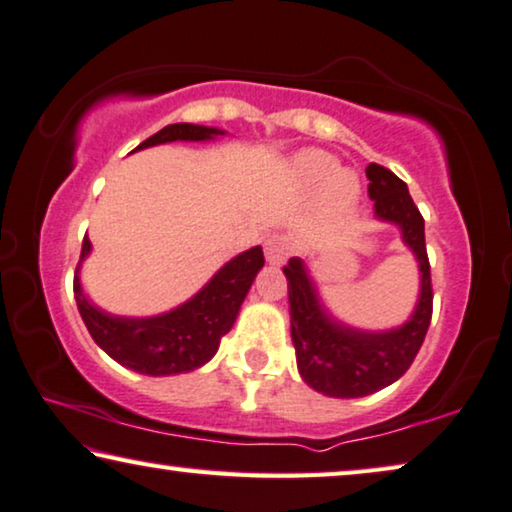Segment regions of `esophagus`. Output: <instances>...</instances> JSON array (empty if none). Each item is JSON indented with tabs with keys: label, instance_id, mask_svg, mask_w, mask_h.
<instances>
[{
	"label": "esophagus",
	"instance_id": "esophagus-1",
	"mask_svg": "<svg viewBox=\"0 0 512 512\" xmlns=\"http://www.w3.org/2000/svg\"><path fill=\"white\" fill-rule=\"evenodd\" d=\"M264 253L266 259H269V264H283L287 257L292 255V243L287 236H271V239H266L264 243Z\"/></svg>",
	"mask_w": 512,
	"mask_h": 512
}]
</instances>
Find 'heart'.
<instances>
[{"mask_svg":"<svg viewBox=\"0 0 512 512\" xmlns=\"http://www.w3.org/2000/svg\"><path fill=\"white\" fill-rule=\"evenodd\" d=\"M336 160L322 150H304L292 160V176L299 185L327 183V201L334 208H348L357 197V181L348 171H336Z\"/></svg>","mask_w":512,"mask_h":512,"instance_id":"obj_1","label":"heart"}]
</instances>
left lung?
Returning <instances> with one entry per match:
<instances>
[{
  "label": "left lung",
  "instance_id": "8db88e82",
  "mask_svg": "<svg viewBox=\"0 0 512 512\" xmlns=\"http://www.w3.org/2000/svg\"><path fill=\"white\" fill-rule=\"evenodd\" d=\"M366 178L376 218L401 229L403 243L420 264V299L406 325L390 331L345 327L320 304L304 259L292 257L283 266L299 373L315 392L336 399L366 397L399 380L422 348L434 306L424 218L408 194V185L376 162L366 167Z\"/></svg>",
  "mask_w": 512,
  "mask_h": 512
}]
</instances>
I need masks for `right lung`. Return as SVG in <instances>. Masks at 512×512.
I'll use <instances>...</instances> for the list:
<instances>
[{
	"label": "right lung",
	"instance_id": "obj_1",
	"mask_svg": "<svg viewBox=\"0 0 512 512\" xmlns=\"http://www.w3.org/2000/svg\"><path fill=\"white\" fill-rule=\"evenodd\" d=\"M220 134L225 132L215 127L176 122L160 129L134 150L171 141H208ZM90 248L92 243L85 236L81 262L90 255ZM262 266V248H250L222 266L190 301L155 318H118L97 308L83 294L78 269L74 294L85 327L106 355L143 376H174V373L199 369L218 352L220 338L232 329L243 299Z\"/></svg>",
	"mask_w": 512,
	"mask_h": 512
}]
</instances>
